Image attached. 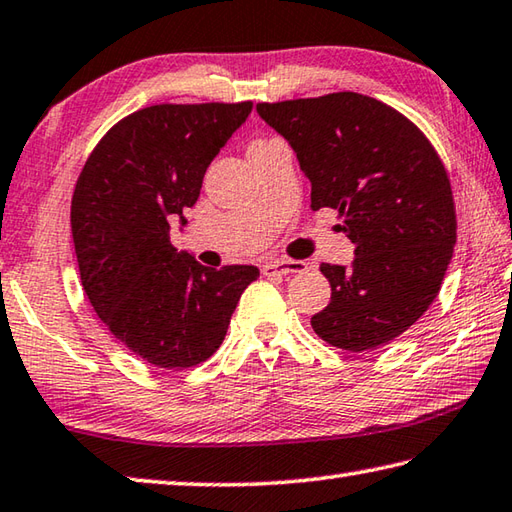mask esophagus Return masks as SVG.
<instances>
[{
    "instance_id": "obj_1",
    "label": "esophagus",
    "mask_w": 512,
    "mask_h": 512,
    "mask_svg": "<svg viewBox=\"0 0 512 512\" xmlns=\"http://www.w3.org/2000/svg\"><path fill=\"white\" fill-rule=\"evenodd\" d=\"M306 271L304 262H291V259H273V262H266L262 266L264 275H293V273H302Z\"/></svg>"
}]
</instances>
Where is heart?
Instances as JSON below:
<instances>
[{
	"mask_svg": "<svg viewBox=\"0 0 512 512\" xmlns=\"http://www.w3.org/2000/svg\"><path fill=\"white\" fill-rule=\"evenodd\" d=\"M268 141H273V138H262V141H255L253 145H259V143H268Z\"/></svg>",
	"mask_w": 512,
	"mask_h": 512,
	"instance_id": "obj_1",
	"label": "heart"
}]
</instances>
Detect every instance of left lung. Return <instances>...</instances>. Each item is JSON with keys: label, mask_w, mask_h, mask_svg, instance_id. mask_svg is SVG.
I'll use <instances>...</instances> for the list:
<instances>
[{"label": "left lung", "mask_w": 512, "mask_h": 512, "mask_svg": "<svg viewBox=\"0 0 512 512\" xmlns=\"http://www.w3.org/2000/svg\"><path fill=\"white\" fill-rule=\"evenodd\" d=\"M311 181V208H333L356 246L322 264L331 302L311 327L347 351L383 347L427 311L457 244L448 172L421 129L376 98L340 91L259 102Z\"/></svg>", "instance_id": "1"}]
</instances>
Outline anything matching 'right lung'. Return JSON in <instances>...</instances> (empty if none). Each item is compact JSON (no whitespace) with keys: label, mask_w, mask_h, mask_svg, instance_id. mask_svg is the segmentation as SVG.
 Segmentation results:
<instances>
[{"label":"right lung","mask_w":512,"mask_h":512,"mask_svg":"<svg viewBox=\"0 0 512 512\" xmlns=\"http://www.w3.org/2000/svg\"><path fill=\"white\" fill-rule=\"evenodd\" d=\"M250 111L253 102L134 111L102 136L78 176L71 232L82 286L105 327L159 369L208 360L259 277L255 266H203L170 241V224H188L183 210Z\"/></svg>","instance_id":"right-lung-1"}]
</instances>
